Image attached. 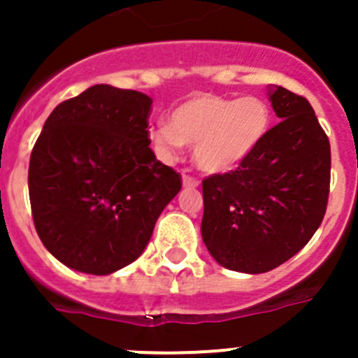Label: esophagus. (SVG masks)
Listing matches in <instances>:
<instances>
[{"label": "esophagus", "mask_w": 358, "mask_h": 358, "mask_svg": "<svg viewBox=\"0 0 358 358\" xmlns=\"http://www.w3.org/2000/svg\"><path fill=\"white\" fill-rule=\"evenodd\" d=\"M182 185H185L186 188H195V186H199V179L197 177L185 173V176H182Z\"/></svg>", "instance_id": "1"}]
</instances>
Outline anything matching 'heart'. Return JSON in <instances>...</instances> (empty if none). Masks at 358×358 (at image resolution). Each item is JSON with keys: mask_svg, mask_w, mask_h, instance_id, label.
Returning <instances> with one entry per match:
<instances>
[{"mask_svg": "<svg viewBox=\"0 0 358 358\" xmlns=\"http://www.w3.org/2000/svg\"><path fill=\"white\" fill-rule=\"evenodd\" d=\"M271 127L273 110L262 98L199 93L179 103L170 123H159L150 138L163 156H173L182 145L194 147L199 169L222 173L251 157Z\"/></svg>", "mask_w": 358, "mask_h": 358, "instance_id": "b5f03b06", "label": "heart"}]
</instances>
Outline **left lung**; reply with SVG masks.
Returning a JSON list of instances; mask_svg holds the SVG:
<instances>
[{
  "instance_id": "obj_1",
  "label": "left lung",
  "mask_w": 358,
  "mask_h": 358,
  "mask_svg": "<svg viewBox=\"0 0 358 358\" xmlns=\"http://www.w3.org/2000/svg\"><path fill=\"white\" fill-rule=\"evenodd\" d=\"M281 120L235 170L202 181L201 233L222 267L260 274L285 264L321 226L330 194L327 132L301 94L276 85Z\"/></svg>"
}]
</instances>
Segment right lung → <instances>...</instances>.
<instances>
[{
	"mask_svg": "<svg viewBox=\"0 0 358 358\" xmlns=\"http://www.w3.org/2000/svg\"><path fill=\"white\" fill-rule=\"evenodd\" d=\"M152 98L96 84L44 122L28 166L31 217L44 248L85 274H110L147 248L181 173L156 159Z\"/></svg>",
	"mask_w": 358,
	"mask_h": 358,
	"instance_id": "add662e5",
	"label": "right lung"
}]
</instances>
